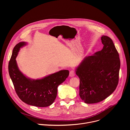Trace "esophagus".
<instances>
[{"mask_svg": "<svg viewBox=\"0 0 130 130\" xmlns=\"http://www.w3.org/2000/svg\"><path fill=\"white\" fill-rule=\"evenodd\" d=\"M75 73H75V70H70V71L69 72V77H72L73 76H75Z\"/></svg>", "mask_w": 130, "mask_h": 130, "instance_id": "obj_1", "label": "esophagus"}]
</instances>
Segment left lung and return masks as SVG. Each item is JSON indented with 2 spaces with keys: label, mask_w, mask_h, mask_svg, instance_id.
<instances>
[{
  "label": "left lung",
  "mask_w": 130,
  "mask_h": 130,
  "mask_svg": "<svg viewBox=\"0 0 130 130\" xmlns=\"http://www.w3.org/2000/svg\"><path fill=\"white\" fill-rule=\"evenodd\" d=\"M103 49L84 58L76 69L80 79L79 95L86 103L103 101L116 89L119 81L120 61L114 44L103 35Z\"/></svg>",
  "instance_id": "8db88e82"
}]
</instances>
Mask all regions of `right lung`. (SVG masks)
Masks as SVG:
<instances>
[{
	"mask_svg": "<svg viewBox=\"0 0 130 130\" xmlns=\"http://www.w3.org/2000/svg\"><path fill=\"white\" fill-rule=\"evenodd\" d=\"M20 42L14 47L9 63L10 77L17 96L25 103L37 106L47 107L51 105L57 97L58 87L69 76L68 70L59 72L39 80L27 78L18 69L16 58L20 48L25 45Z\"/></svg>",
	"mask_w": 130,
	"mask_h": 130,
	"instance_id": "right-lung-1",
	"label": "right lung"
}]
</instances>
